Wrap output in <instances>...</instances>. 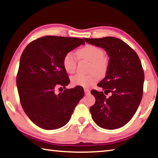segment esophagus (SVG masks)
<instances>
[{
    "label": "esophagus",
    "instance_id": "34e87169",
    "mask_svg": "<svg viewBox=\"0 0 158 158\" xmlns=\"http://www.w3.org/2000/svg\"><path fill=\"white\" fill-rule=\"evenodd\" d=\"M84 92H85V94H89V93H90V90L88 89H84Z\"/></svg>",
    "mask_w": 158,
    "mask_h": 158
}]
</instances>
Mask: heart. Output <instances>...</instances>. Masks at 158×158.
Instances as JSON below:
<instances>
[{
    "instance_id": "1",
    "label": "heart",
    "mask_w": 158,
    "mask_h": 158,
    "mask_svg": "<svg viewBox=\"0 0 158 158\" xmlns=\"http://www.w3.org/2000/svg\"><path fill=\"white\" fill-rule=\"evenodd\" d=\"M77 56L79 59L89 61L90 65L89 71L94 72L98 76H103L106 74L109 67V58L104 56L103 51L92 44H86L77 51ZM64 69L68 73L73 74L77 68V60L72 52H68L64 56L63 59ZM95 74H77L71 77V82L74 85L89 87L97 81L98 76Z\"/></svg>"
}]
</instances>
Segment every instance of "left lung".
<instances>
[{"label": "left lung", "instance_id": "1", "mask_svg": "<svg viewBox=\"0 0 158 158\" xmlns=\"http://www.w3.org/2000/svg\"><path fill=\"white\" fill-rule=\"evenodd\" d=\"M84 40L103 48L109 56L106 77L98 84L105 93L90 91L95 98L90 108L92 118L104 129H118L130 121L142 99L144 73L141 60L135 50L116 37ZM109 93L111 95L106 97Z\"/></svg>", "mask_w": 158, "mask_h": 158}]
</instances>
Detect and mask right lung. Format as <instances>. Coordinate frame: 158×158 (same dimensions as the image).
<instances>
[{"mask_svg": "<svg viewBox=\"0 0 158 158\" xmlns=\"http://www.w3.org/2000/svg\"><path fill=\"white\" fill-rule=\"evenodd\" d=\"M85 42L77 37L44 36L23 50L17 75V86L23 111L31 121L44 130L68 123L84 96L83 87L65 89L70 81L63 65L64 56Z\"/></svg>", "mask_w": 158, "mask_h": 158, "instance_id": "right-lung-1", "label": "right lung"}]
</instances>
